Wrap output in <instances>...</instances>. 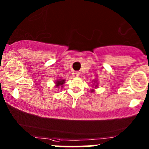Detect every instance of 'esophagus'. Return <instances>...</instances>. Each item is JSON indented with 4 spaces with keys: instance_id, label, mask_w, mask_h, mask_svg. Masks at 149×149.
I'll return each mask as SVG.
<instances>
[{
    "instance_id": "34e87169",
    "label": "esophagus",
    "mask_w": 149,
    "mask_h": 149,
    "mask_svg": "<svg viewBox=\"0 0 149 149\" xmlns=\"http://www.w3.org/2000/svg\"><path fill=\"white\" fill-rule=\"evenodd\" d=\"M75 74H76V76H79V75H80V72L76 71V73H75Z\"/></svg>"
}]
</instances>
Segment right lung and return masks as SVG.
I'll list each match as a JSON object with an SVG mask.
<instances>
[{
  "label": "right lung",
  "instance_id": "add662e5",
  "mask_svg": "<svg viewBox=\"0 0 149 149\" xmlns=\"http://www.w3.org/2000/svg\"><path fill=\"white\" fill-rule=\"evenodd\" d=\"M65 80H61V79H60V80L58 81H56V84H57V86L59 87L60 86H63V84L65 83Z\"/></svg>",
  "mask_w": 149,
  "mask_h": 149
}]
</instances>
